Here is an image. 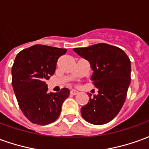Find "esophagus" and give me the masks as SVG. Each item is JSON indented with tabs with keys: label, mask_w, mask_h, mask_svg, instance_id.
<instances>
[{
	"label": "esophagus",
	"mask_w": 149,
	"mask_h": 149,
	"mask_svg": "<svg viewBox=\"0 0 149 149\" xmlns=\"http://www.w3.org/2000/svg\"><path fill=\"white\" fill-rule=\"evenodd\" d=\"M70 94H72V95H77V94H78V91L75 90V89H72L70 91Z\"/></svg>",
	"instance_id": "esophagus-1"
}]
</instances>
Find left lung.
I'll return each mask as SVG.
<instances>
[{"instance_id":"8db88e82","label":"left lung","mask_w":149,"mask_h":149,"mask_svg":"<svg viewBox=\"0 0 149 149\" xmlns=\"http://www.w3.org/2000/svg\"><path fill=\"white\" fill-rule=\"evenodd\" d=\"M74 52L88 60L93 70L91 77L98 94L81 108L82 117L90 124L100 125L115 118L125 103L131 81V62L121 49L100 43Z\"/></svg>"}]
</instances>
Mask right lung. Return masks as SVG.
I'll return each mask as SVG.
<instances>
[{"mask_svg":"<svg viewBox=\"0 0 149 149\" xmlns=\"http://www.w3.org/2000/svg\"><path fill=\"white\" fill-rule=\"evenodd\" d=\"M67 49L35 45L18 53L12 68V84L20 109L33 124L46 125L54 122L61 111L69 90L49 93L45 83L54 74L59 57Z\"/></svg>","mask_w":149,"mask_h":149,"instance_id":"obj_1","label":"right lung"}]
</instances>
